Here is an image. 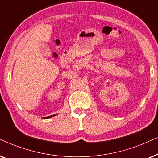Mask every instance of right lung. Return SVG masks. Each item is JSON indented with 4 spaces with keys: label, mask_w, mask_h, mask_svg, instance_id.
<instances>
[{
    "label": "right lung",
    "mask_w": 158,
    "mask_h": 158,
    "mask_svg": "<svg viewBox=\"0 0 158 158\" xmlns=\"http://www.w3.org/2000/svg\"><path fill=\"white\" fill-rule=\"evenodd\" d=\"M55 115H50V116H48V117H45V118H43V119L49 118H51V117H52V116H55Z\"/></svg>",
    "instance_id": "obj_1"
}]
</instances>
